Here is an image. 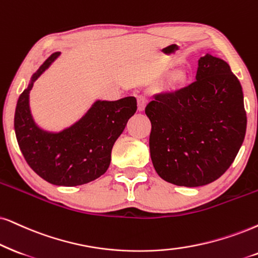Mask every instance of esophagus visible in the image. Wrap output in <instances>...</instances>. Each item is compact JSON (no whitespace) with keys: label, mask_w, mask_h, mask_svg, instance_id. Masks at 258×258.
Wrapping results in <instances>:
<instances>
[{"label":"esophagus","mask_w":258,"mask_h":258,"mask_svg":"<svg viewBox=\"0 0 258 258\" xmlns=\"http://www.w3.org/2000/svg\"><path fill=\"white\" fill-rule=\"evenodd\" d=\"M137 100H138V110L139 112H143V110L145 109V106H146L145 96H143V95L137 96Z\"/></svg>","instance_id":"esophagus-1"}]
</instances>
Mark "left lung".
I'll return each mask as SVG.
<instances>
[{
  "label": "left lung",
  "instance_id": "obj_1",
  "mask_svg": "<svg viewBox=\"0 0 258 258\" xmlns=\"http://www.w3.org/2000/svg\"><path fill=\"white\" fill-rule=\"evenodd\" d=\"M195 80L175 93L156 95L145 108L153 168L164 181L184 187L219 178L246 131L242 86L230 65L206 53L198 61Z\"/></svg>",
  "mask_w": 258,
  "mask_h": 258
}]
</instances>
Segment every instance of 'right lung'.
Instances as JSON below:
<instances>
[{"instance_id":"obj_1","label":"right lung","mask_w":258,"mask_h":258,"mask_svg":"<svg viewBox=\"0 0 258 258\" xmlns=\"http://www.w3.org/2000/svg\"><path fill=\"white\" fill-rule=\"evenodd\" d=\"M60 56L51 54L32 75L19 97L14 116L18 144L26 162L48 183L74 187L89 183L108 169L110 153L126 123L137 110L135 96L96 100L77 121L61 131H47L35 122L29 93L35 81Z\"/></svg>"}]
</instances>
